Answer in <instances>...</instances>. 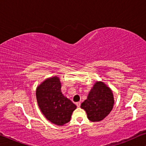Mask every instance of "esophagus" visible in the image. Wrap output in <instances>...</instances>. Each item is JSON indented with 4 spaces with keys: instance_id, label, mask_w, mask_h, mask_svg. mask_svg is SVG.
<instances>
[{
    "instance_id": "esophagus-1",
    "label": "esophagus",
    "mask_w": 146,
    "mask_h": 146,
    "mask_svg": "<svg viewBox=\"0 0 146 146\" xmlns=\"http://www.w3.org/2000/svg\"><path fill=\"white\" fill-rule=\"evenodd\" d=\"M76 105H77V107H80V102H76Z\"/></svg>"
}]
</instances>
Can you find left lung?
Returning <instances> with one entry per match:
<instances>
[{"mask_svg":"<svg viewBox=\"0 0 146 146\" xmlns=\"http://www.w3.org/2000/svg\"><path fill=\"white\" fill-rule=\"evenodd\" d=\"M113 104L114 98L111 90L103 82L97 81L80 108L85 110L89 120L98 122L103 120L110 114Z\"/></svg>","mask_w":146,"mask_h":146,"instance_id":"8db88e82","label":"left lung"}]
</instances>
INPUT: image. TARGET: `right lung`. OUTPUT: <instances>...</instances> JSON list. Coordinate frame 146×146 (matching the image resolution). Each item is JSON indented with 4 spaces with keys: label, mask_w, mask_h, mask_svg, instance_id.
<instances>
[{
    "label": "right lung",
    "mask_w": 146,
    "mask_h": 146,
    "mask_svg": "<svg viewBox=\"0 0 146 146\" xmlns=\"http://www.w3.org/2000/svg\"><path fill=\"white\" fill-rule=\"evenodd\" d=\"M59 77H52L43 81L36 90V100L41 112L51 123L62 126L70 121L71 115L77 108L61 90Z\"/></svg>",
    "instance_id": "1"
}]
</instances>
